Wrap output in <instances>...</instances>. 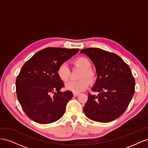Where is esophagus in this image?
I'll use <instances>...</instances> for the list:
<instances>
[{
	"label": "esophagus",
	"mask_w": 148,
	"mask_h": 148,
	"mask_svg": "<svg viewBox=\"0 0 148 148\" xmlns=\"http://www.w3.org/2000/svg\"><path fill=\"white\" fill-rule=\"evenodd\" d=\"M79 95V93H75V92H73V96H75V97H77V96H78Z\"/></svg>",
	"instance_id": "esophagus-1"
}]
</instances>
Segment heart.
Instances as JSON below:
<instances>
[{
    "instance_id": "obj_1",
    "label": "heart",
    "mask_w": 148,
    "mask_h": 148,
    "mask_svg": "<svg viewBox=\"0 0 148 148\" xmlns=\"http://www.w3.org/2000/svg\"><path fill=\"white\" fill-rule=\"evenodd\" d=\"M74 63L75 65L83 69V71L80 75V78L82 79L78 80V81H70L66 84L65 88L67 90L73 92L79 93L86 90L89 86V82L86 78L91 81L95 75L90 69L91 63L88 58L79 57L75 60ZM57 74L62 82L68 81L70 77V72L66 64H61L57 69Z\"/></svg>"
}]
</instances>
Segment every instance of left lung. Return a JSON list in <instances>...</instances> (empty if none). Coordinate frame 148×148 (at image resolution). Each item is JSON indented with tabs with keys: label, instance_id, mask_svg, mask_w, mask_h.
<instances>
[{
	"label": "left lung",
	"instance_id": "left-lung-1",
	"mask_svg": "<svg viewBox=\"0 0 148 148\" xmlns=\"http://www.w3.org/2000/svg\"><path fill=\"white\" fill-rule=\"evenodd\" d=\"M96 66L97 78L88 94L83 110L85 115L98 122L108 123L122 115L135 92V80L129 66L114 53L99 48L81 50Z\"/></svg>",
	"mask_w": 148,
	"mask_h": 148
}]
</instances>
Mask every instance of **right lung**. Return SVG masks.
<instances>
[{"label": "right lung", "mask_w": 148, "mask_h": 148, "mask_svg": "<svg viewBox=\"0 0 148 148\" xmlns=\"http://www.w3.org/2000/svg\"><path fill=\"white\" fill-rule=\"evenodd\" d=\"M78 51L79 49L47 47L36 53L22 66L16 79V92L22 109L30 119L48 124L63 116L73 93L60 91L64 84L57 71Z\"/></svg>", "instance_id": "1"}]
</instances>
